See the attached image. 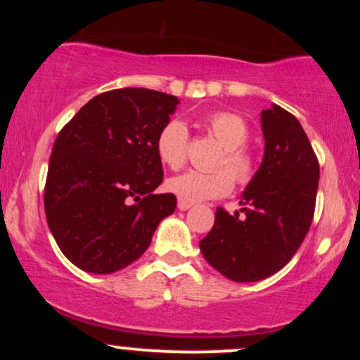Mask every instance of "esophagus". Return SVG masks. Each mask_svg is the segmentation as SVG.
I'll list each match as a JSON object with an SVG mask.
<instances>
[{"label":"esophagus","instance_id":"1","mask_svg":"<svg viewBox=\"0 0 360 360\" xmlns=\"http://www.w3.org/2000/svg\"><path fill=\"white\" fill-rule=\"evenodd\" d=\"M193 206V203H189V201H184V200H177V208L181 210V212H186V210H189Z\"/></svg>","mask_w":360,"mask_h":360}]
</instances>
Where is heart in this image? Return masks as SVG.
I'll return each mask as SVG.
<instances>
[{
  "label": "heart",
  "instance_id": "b5f03b06",
  "mask_svg": "<svg viewBox=\"0 0 360 360\" xmlns=\"http://www.w3.org/2000/svg\"><path fill=\"white\" fill-rule=\"evenodd\" d=\"M205 125L225 148L217 162V167L220 169L213 172L186 171L183 174L171 177L166 184L169 191L189 203L225 196L232 191L233 179L240 184H247L257 171L255 154L243 146L249 139V125L240 115L217 111L206 118ZM188 127L181 120H169L160 128L155 140V150L160 162L169 169L183 166L188 150Z\"/></svg>",
  "mask_w": 360,
  "mask_h": 360
}]
</instances>
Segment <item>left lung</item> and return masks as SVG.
I'll return each instance as SVG.
<instances>
[{
	"instance_id": "1",
	"label": "left lung",
	"mask_w": 360,
	"mask_h": 360,
	"mask_svg": "<svg viewBox=\"0 0 360 360\" xmlns=\"http://www.w3.org/2000/svg\"><path fill=\"white\" fill-rule=\"evenodd\" d=\"M264 157L245 191L242 217L223 208L200 249L225 278L255 283L283 269L307 237L315 213L320 166L301 123L272 105L260 113Z\"/></svg>"
}]
</instances>
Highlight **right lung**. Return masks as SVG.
Instances as JSON below:
<instances>
[{"label":"right lung","mask_w":360,"mask_h":360,"mask_svg":"<svg viewBox=\"0 0 360 360\" xmlns=\"http://www.w3.org/2000/svg\"><path fill=\"white\" fill-rule=\"evenodd\" d=\"M177 105L154 89L106 91L59 131L44 206L57 245L76 267L111 274L130 266L174 213V194L154 191L164 177L155 140Z\"/></svg>","instance_id":"obj_1"}]
</instances>
